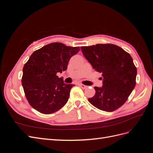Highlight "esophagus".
Masks as SVG:
<instances>
[{
	"mask_svg": "<svg viewBox=\"0 0 153 153\" xmlns=\"http://www.w3.org/2000/svg\"><path fill=\"white\" fill-rule=\"evenodd\" d=\"M79 86L82 88V89H87V85H85L82 84H79Z\"/></svg>",
	"mask_w": 153,
	"mask_h": 153,
	"instance_id": "obj_1",
	"label": "esophagus"
}]
</instances>
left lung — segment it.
<instances>
[{"label": "left lung", "instance_id": "8db88e82", "mask_svg": "<svg viewBox=\"0 0 153 153\" xmlns=\"http://www.w3.org/2000/svg\"><path fill=\"white\" fill-rule=\"evenodd\" d=\"M81 50L94 70L102 73V87H95V95L88 100L101 110L113 112L118 109L136 85L137 71L131 55L109 43L82 47Z\"/></svg>", "mask_w": 153, "mask_h": 153}]
</instances>
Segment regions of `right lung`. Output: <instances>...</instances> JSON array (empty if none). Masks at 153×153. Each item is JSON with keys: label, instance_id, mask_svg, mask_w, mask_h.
<instances>
[{"label": "right lung", "instance_id": "1", "mask_svg": "<svg viewBox=\"0 0 153 153\" xmlns=\"http://www.w3.org/2000/svg\"><path fill=\"white\" fill-rule=\"evenodd\" d=\"M80 48L52 43L32 53L23 68L22 84L29 103L43 114L56 112L65 105L71 89L57 73L67 69L70 58Z\"/></svg>", "mask_w": 153, "mask_h": 153}]
</instances>
